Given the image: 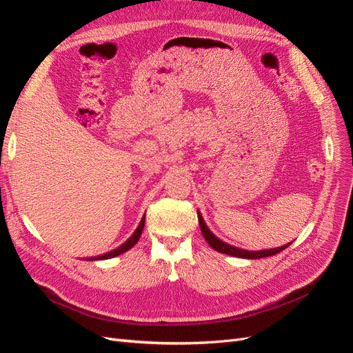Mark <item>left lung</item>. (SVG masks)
I'll use <instances>...</instances> for the list:
<instances>
[{"instance_id":"obj_1","label":"left lung","mask_w":353,"mask_h":353,"mask_svg":"<svg viewBox=\"0 0 353 353\" xmlns=\"http://www.w3.org/2000/svg\"><path fill=\"white\" fill-rule=\"evenodd\" d=\"M197 215H199V225H200L203 237H205V240L209 243L210 248H213V249H215V250L219 252V253L231 254V256H236V258H243V259H261V258H266V256H272V254L280 253L281 250L287 249L288 245L292 244V243H288V244L283 245V248L268 249V250H259V252L243 250V249L234 248V245H230V244H227V243H223V241L219 240L216 236H213L212 231L206 227V223H205V221H203V218H201V215H200L199 212H197Z\"/></svg>"}]
</instances>
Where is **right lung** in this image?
Masks as SVG:
<instances>
[{"mask_svg": "<svg viewBox=\"0 0 353 353\" xmlns=\"http://www.w3.org/2000/svg\"><path fill=\"white\" fill-rule=\"evenodd\" d=\"M144 221H145V216H143V219H141V222H140V225H138V228L135 230V232L132 234V237L128 240V241H125L122 245H119V248L117 249H114V250H112V252H109V253H105V254H101V256H97V258H90V259H87V261H101V259H110V258H114V256H119V254H122V253H125L126 250H130L132 245H135L137 244V241L140 240V237H141V232H143V230H144Z\"/></svg>", "mask_w": 353, "mask_h": 353, "instance_id": "right-lung-1", "label": "right lung"}]
</instances>
